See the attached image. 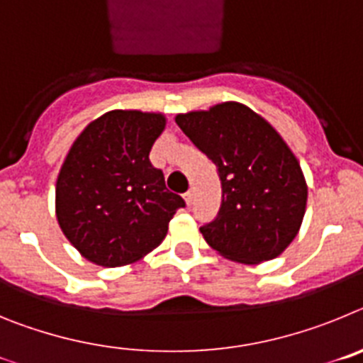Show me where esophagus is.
Wrapping results in <instances>:
<instances>
[{"label": "esophagus", "mask_w": 363, "mask_h": 363, "mask_svg": "<svg viewBox=\"0 0 363 363\" xmlns=\"http://www.w3.org/2000/svg\"><path fill=\"white\" fill-rule=\"evenodd\" d=\"M184 200H185V203H187V207H191V203H192V191L185 192Z\"/></svg>", "instance_id": "1"}]
</instances>
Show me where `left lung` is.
<instances>
[{
    "label": "left lung",
    "mask_w": 363,
    "mask_h": 363,
    "mask_svg": "<svg viewBox=\"0 0 363 363\" xmlns=\"http://www.w3.org/2000/svg\"><path fill=\"white\" fill-rule=\"evenodd\" d=\"M176 123L220 172V213L200 227L205 242L245 265L280 256L296 238L307 207L306 178L284 138L238 101L176 114Z\"/></svg>",
    "instance_id": "left-lung-1"
}]
</instances>
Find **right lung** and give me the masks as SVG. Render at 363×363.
Segmentation results:
<instances>
[{
  "instance_id": "obj_1",
  "label": "right lung",
  "mask_w": 363,
  "mask_h": 363,
  "mask_svg": "<svg viewBox=\"0 0 363 363\" xmlns=\"http://www.w3.org/2000/svg\"><path fill=\"white\" fill-rule=\"evenodd\" d=\"M165 123L162 112L116 108L86 125L69 149L56 182V218L92 264L121 267L142 259L185 207L149 162Z\"/></svg>"
}]
</instances>
